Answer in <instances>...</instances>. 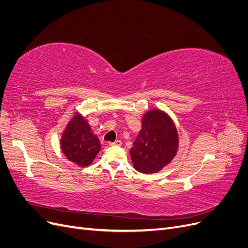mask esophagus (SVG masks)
I'll use <instances>...</instances> for the list:
<instances>
[{
  "instance_id": "1",
  "label": "esophagus",
  "mask_w": 248,
  "mask_h": 248,
  "mask_svg": "<svg viewBox=\"0 0 248 248\" xmlns=\"http://www.w3.org/2000/svg\"><path fill=\"white\" fill-rule=\"evenodd\" d=\"M109 145H110V146H119V147H120V146H122V141L120 140H117L112 141V142L110 141Z\"/></svg>"
}]
</instances>
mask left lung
Wrapping results in <instances>:
<instances>
[{
    "label": "left lung",
    "mask_w": 248,
    "mask_h": 248,
    "mask_svg": "<svg viewBox=\"0 0 248 248\" xmlns=\"http://www.w3.org/2000/svg\"><path fill=\"white\" fill-rule=\"evenodd\" d=\"M178 149V130L168 112L159 108L146 111L129 150L133 168L142 174H154L172 161Z\"/></svg>",
    "instance_id": "obj_1"
}]
</instances>
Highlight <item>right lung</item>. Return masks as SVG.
Wrapping results in <instances>:
<instances>
[{
    "label": "right lung",
    "mask_w": 248,
    "mask_h": 248,
    "mask_svg": "<svg viewBox=\"0 0 248 248\" xmlns=\"http://www.w3.org/2000/svg\"><path fill=\"white\" fill-rule=\"evenodd\" d=\"M60 147L67 159L85 168L93 162L100 151L101 144L88 120L77 110L65 126Z\"/></svg>",
    "instance_id": "right-lung-1"
}]
</instances>
